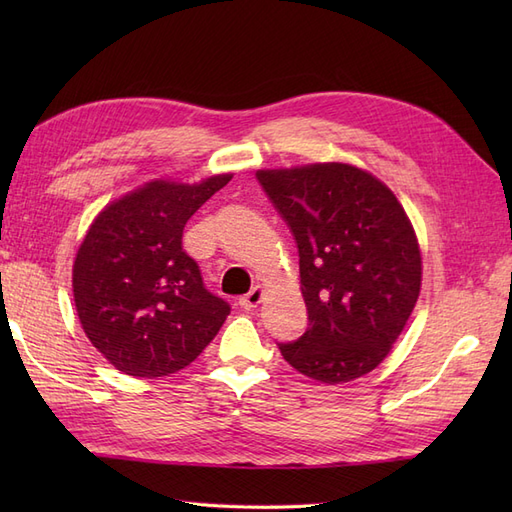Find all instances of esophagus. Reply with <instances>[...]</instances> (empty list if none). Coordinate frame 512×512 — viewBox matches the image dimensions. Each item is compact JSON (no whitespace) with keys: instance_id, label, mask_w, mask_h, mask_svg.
Wrapping results in <instances>:
<instances>
[{"instance_id":"obj_1","label":"esophagus","mask_w":512,"mask_h":512,"mask_svg":"<svg viewBox=\"0 0 512 512\" xmlns=\"http://www.w3.org/2000/svg\"><path fill=\"white\" fill-rule=\"evenodd\" d=\"M262 294H265V290H262V286H254L250 292L243 294V297L239 299V305H241L243 309H254V307L260 305Z\"/></svg>"}]
</instances>
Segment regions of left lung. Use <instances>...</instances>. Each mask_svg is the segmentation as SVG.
<instances>
[{
	"label": "left lung",
	"mask_w": 512,
	"mask_h": 512,
	"mask_svg": "<svg viewBox=\"0 0 512 512\" xmlns=\"http://www.w3.org/2000/svg\"><path fill=\"white\" fill-rule=\"evenodd\" d=\"M299 250L305 333L277 344L301 374L339 384L369 374L421 292V250L404 207L350 164L258 170Z\"/></svg>",
	"instance_id": "left-lung-1"
}]
</instances>
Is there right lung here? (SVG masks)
<instances>
[{
    "mask_svg": "<svg viewBox=\"0 0 512 512\" xmlns=\"http://www.w3.org/2000/svg\"><path fill=\"white\" fill-rule=\"evenodd\" d=\"M230 179L151 181L91 224L72 269L74 303L89 342L123 374L188 367L230 314L181 247L183 226Z\"/></svg>",
    "mask_w": 512,
    "mask_h": 512,
    "instance_id": "obj_1",
    "label": "right lung"
}]
</instances>
